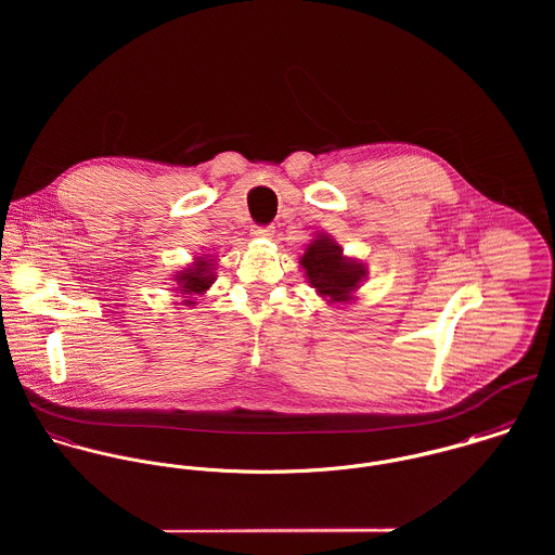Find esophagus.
<instances>
[{"label":"esophagus","mask_w":555,"mask_h":555,"mask_svg":"<svg viewBox=\"0 0 555 555\" xmlns=\"http://www.w3.org/2000/svg\"><path fill=\"white\" fill-rule=\"evenodd\" d=\"M273 235V227H251V237L269 238Z\"/></svg>","instance_id":"34e87169"}]
</instances>
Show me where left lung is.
I'll return each mask as SVG.
<instances>
[{"label": "left lung", "instance_id": "obj_1", "mask_svg": "<svg viewBox=\"0 0 555 555\" xmlns=\"http://www.w3.org/2000/svg\"><path fill=\"white\" fill-rule=\"evenodd\" d=\"M301 264L310 284L322 297L333 301H348L350 293L359 288L365 278L363 264L346 260L341 256V247L328 237L317 238L301 256Z\"/></svg>", "mask_w": 555, "mask_h": 555}]
</instances>
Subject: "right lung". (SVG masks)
I'll list each match as a JSON object with an SVG mask.
<instances>
[{
	"mask_svg": "<svg viewBox=\"0 0 555 555\" xmlns=\"http://www.w3.org/2000/svg\"><path fill=\"white\" fill-rule=\"evenodd\" d=\"M177 284H179V291L181 295H188L185 297V306H192L194 301V295H203L211 284H214V271H211V262L209 260H198L192 269H188L185 273L177 275Z\"/></svg>",
	"mask_w": 555,
	"mask_h": 555,
	"instance_id": "1",
	"label": "right lung"
}]
</instances>
